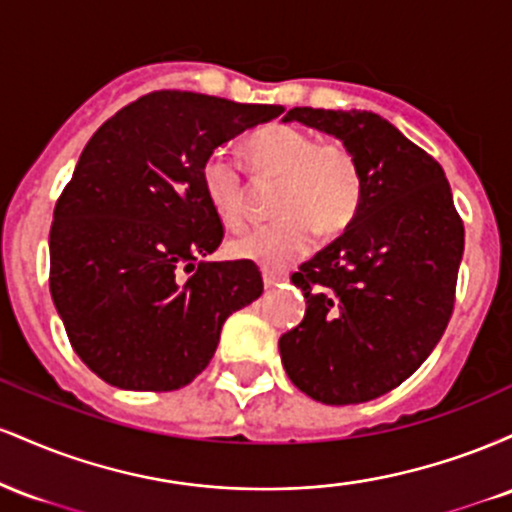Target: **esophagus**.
<instances>
[{"instance_id": "esophagus-1", "label": "esophagus", "mask_w": 512, "mask_h": 512, "mask_svg": "<svg viewBox=\"0 0 512 512\" xmlns=\"http://www.w3.org/2000/svg\"><path fill=\"white\" fill-rule=\"evenodd\" d=\"M262 281H264V289H274V286L279 284V281H284V276L269 272V269H262Z\"/></svg>"}]
</instances>
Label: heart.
Wrapping results in <instances>:
<instances>
[{"label": "heart", "instance_id": "heart-1", "mask_svg": "<svg viewBox=\"0 0 512 512\" xmlns=\"http://www.w3.org/2000/svg\"><path fill=\"white\" fill-rule=\"evenodd\" d=\"M250 166L264 180H281L276 216L281 221L238 233L231 255L267 269H284L313 248L315 233L337 236L361 207L363 178L354 151L342 142H320L291 125H267L250 134ZM207 199L228 226L248 211V185L236 158L214 151L202 166Z\"/></svg>", "mask_w": 512, "mask_h": 512}]
</instances>
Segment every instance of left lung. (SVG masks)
<instances>
[{
	"label": "left lung",
	"mask_w": 512,
	"mask_h": 512,
	"mask_svg": "<svg viewBox=\"0 0 512 512\" xmlns=\"http://www.w3.org/2000/svg\"><path fill=\"white\" fill-rule=\"evenodd\" d=\"M291 120L354 151L363 195L342 236L291 276L308 308L279 339L281 363L317 402H370L402 385L443 337L464 226L440 163L380 115L293 108Z\"/></svg>",
	"instance_id": "8db88e82"
}]
</instances>
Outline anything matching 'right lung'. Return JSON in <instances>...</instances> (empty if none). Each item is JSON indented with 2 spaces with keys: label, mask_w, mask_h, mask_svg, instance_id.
<instances>
[{
  "label": "right lung",
  "mask_w": 512,
  "mask_h": 512,
  "mask_svg": "<svg viewBox=\"0 0 512 512\" xmlns=\"http://www.w3.org/2000/svg\"><path fill=\"white\" fill-rule=\"evenodd\" d=\"M281 113L154 91L88 139L55 204L50 293L74 351L108 385H190L226 317L262 296L255 262H202L223 240L202 166L216 146Z\"/></svg>",
  "instance_id": "add662e5"
}]
</instances>
